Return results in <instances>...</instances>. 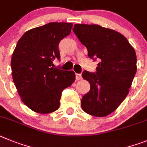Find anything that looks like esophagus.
<instances>
[{
    "label": "esophagus",
    "mask_w": 147,
    "mask_h": 147,
    "mask_svg": "<svg viewBox=\"0 0 147 147\" xmlns=\"http://www.w3.org/2000/svg\"><path fill=\"white\" fill-rule=\"evenodd\" d=\"M75 75H76V80H81V79H82L81 74L76 73V74H75Z\"/></svg>",
    "instance_id": "obj_1"
}]
</instances>
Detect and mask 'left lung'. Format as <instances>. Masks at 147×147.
<instances>
[{
	"mask_svg": "<svg viewBox=\"0 0 147 147\" xmlns=\"http://www.w3.org/2000/svg\"><path fill=\"white\" fill-rule=\"evenodd\" d=\"M73 31L87 48L90 59H98L96 73L84 71L90 90L81 107L88 114L104 117L111 114L127 96L136 73V54L125 36L99 25L75 24Z\"/></svg>",
	"mask_w": 147,
	"mask_h": 147,
	"instance_id": "left-lung-1",
	"label": "left lung"
}]
</instances>
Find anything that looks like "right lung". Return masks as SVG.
Listing matches in <instances>:
<instances>
[{"instance_id": "obj_1", "label": "right lung", "mask_w": 147, "mask_h": 147, "mask_svg": "<svg viewBox=\"0 0 147 147\" xmlns=\"http://www.w3.org/2000/svg\"><path fill=\"white\" fill-rule=\"evenodd\" d=\"M72 23L50 22L26 31L12 53L11 74L21 100L33 111L46 114L60 105L61 92L75 80L73 71L54 68L60 59L59 42L69 35Z\"/></svg>"}]
</instances>
